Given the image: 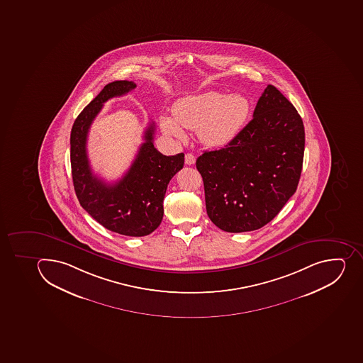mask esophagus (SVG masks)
<instances>
[{"label": "esophagus", "mask_w": 363, "mask_h": 363, "mask_svg": "<svg viewBox=\"0 0 363 363\" xmlns=\"http://www.w3.org/2000/svg\"><path fill=\"white\" fill-rule=\"evenodd\" d=\"M185 163H186L187 165L194 164V163H196V156L191 154V152H187V154L185 155Z\"/></svg>", "instance_id": "obj_1"}]
</instances>
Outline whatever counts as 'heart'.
<instances>
[{
	"label": "heart",
	"instance_id": "obj_1",
	"mask_svg": "<svg viewBox=\"0 0 363 363\" xmlns=\"http://www.w3.org/2000/svg\"><path fill=\"white\" fill-rule=\"evenodd\" d=\"M249 101L240 94L227 96L207 91L177 101L172 108L174 119L162 118L163 130L176 138L183 136V128L198 130L203 145L221 147L237 135L249 114Z\"/></svg>",
	"mask_w": 363,
	"mask_h": 363
}]
</instances>
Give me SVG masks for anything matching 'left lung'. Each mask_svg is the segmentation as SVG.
Segmentation results:
<instances>
[{"mask_svg":"<svg viewBox=\"0 0 363 363\" xmlns=\"http://www.w3.org/2000/svg\"><path fill=\"white\" fill-rule=\"evenodd\" d=\"M304 143L296 108L267 85L243 130L224 148L196 160L211 222L227 233L257 230L271 222L296 192Z\"/></svg>","mask_w":363,"mask_h":363,"instance_id":"obj_1","label":"left lung"}]
</instances>
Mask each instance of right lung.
Listing matches in <instances>:
<instances>
[{
	"mask_svg": "<svg viewBox=\"0 0 363 363\" xmlns=\"http://www.w3.org/2000/svg\"><path fill=\"white\" fill-rule=\"evenodd\" d=\"M135 88L132 81H114L85 106L70 133V164L76 196L88 214L113 233L141 237L161 224L167 184L183 169V152L165 156L158 152L154 147L155 125L149 123L135 160L114 184L94 174L86 152L89 130L105 101Z\"/></svg>",
	"mask_w": 363,
	"mask_h": 363,
	"instance_id": "obj_1",
	"label": "right lung"
}]
</instances>
